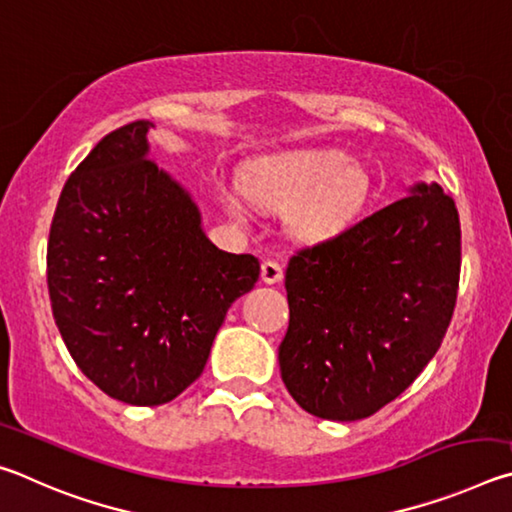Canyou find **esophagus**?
<instances>
[{"label":"esophagus","mask_w":512,"mask_h":512,"mask_svg":"<svg viewBox=\"0 0 512 512\" xmlns=\"http://www.w3.org/2000/svg\"><path fill=\"white\" fill-rule=\"evenodd\" d=\"M282 275H284L282 266L277 264V262H273V259H266V262L262 264V280H264L266 284H275V282H280V280H282Z\"/></svg>","instance_id":"1"}]
</instances>
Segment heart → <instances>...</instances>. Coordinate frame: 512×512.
<instances>
[{
    "mask_svg": "<svg viewBox=\"0 0 512 512\" xmlns=\"http://www.w3.org/2000/svg\"><path fill=\"white\" fill-rule=\"evenodd\" d=\"M246 192L257 203L291 210V228L307 239L334 237L357 221L368 198V173L341 153H305L250 169ZM230 207L239 212L237 201Z\"/></svg>",
    "mask_w": 512,
    "mask_h": 512,
    "instance_id": "heart-1",
    "label": "heart"
}]
</instances>
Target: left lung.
<instances>
[{
    "instance_id": "8db88e82",
    "label": "left lung",
    "mask_w": 512,
    "mask_h": 512,
    "mask_svg": "<svg viewBox=\"0 0 512 512\" xmlns=\"http://www.w3.org/2000/svg\"><path fill=\"white\" fill-rule=\"evenodd\" d=\"M461 277L458 210L436 183L302 246L287 266L277 350L293 400L323 420L368 418L438 352Z\"/></svg>"
}]
</instances>
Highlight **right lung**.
I'll return each mask as SVG.
<instances>
[{
    "mask_svg": "<svg viewBox=\"0 0 512 512\" xmlns=\"http://www.w3.org/2000/svg\"><path fill=\"white\" fill-rule=\"evenodd\" d=\"M137 119L108 133L60 192L47 244L51 311L103 393L158 406L201 377L225 311L259 262L216 248L192 198L158 169Z\"/></svg>",
    "mask_w": 512,
    "mask_h": 512,
    "instance_id": "1",
    "label": "right lung"
}]
</instances>
